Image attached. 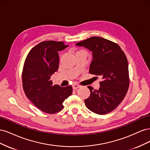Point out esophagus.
Segmentation results:
<instances>
[{
    "label": "esophagus",
    "instance_id": "1",
    "mask_svg": "<svg viewBox=\"0 0 150 150\" xmlns=\"http://www.w3.org/2000/svg\"><path fill=\"white\" fill-rule=\"evenodd\" d=\"M79 87H80V86H79V85H78V84H74L72 85V88H73V89H74V90L78 89Z\"/></svg>",
    "mask_w": 150,
    "mask_h": 150
}]
</instances>
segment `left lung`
I'll return each instance as SVG.
<instances>
[{"instance_id":"left-lung-1","label":"left lung","mask_w":150,"mask_h":150,"mask_svg":"<svg viewBox=\"0 0 150 150\" xmlns=\"http://www.w3.org/2000/svg\"><path fill=\"white\" fill-rule=\"evenodd\" d=\"M76 45L92 52L89 72L102 78L99 89L88 86L91 94L84 100L86 107L98 115L111 112L123 100L129 88L128 63L125 54L118 44L100 37L90 38Z\"/></svg>"}]
</instances>
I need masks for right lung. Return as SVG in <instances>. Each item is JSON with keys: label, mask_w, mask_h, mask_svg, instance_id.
<instances>
[{"label": "right lung", "mask_w": 150, "mask_h": 150, "mask_svg": "<svg viewBox=\"0 0 150 150\" xmlns=\"http://www.w3.org/2000/svg\"><path fill=\"white\" fill-rule=\"evenodd\" d=\"M67 46L62 41H42L30 50L24 62L22 73L24 91L36 107L48 114L61 111L63 102L72 93L71 86H53L51 80L59 68L58 52Z\"/></svg>", "instance_id": "right-lung-1"}]
</instances>
